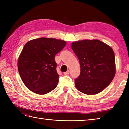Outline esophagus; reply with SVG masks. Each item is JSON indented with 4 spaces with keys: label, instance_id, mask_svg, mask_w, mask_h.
<instances>
[{
    "label": "esophagus",
    "instance_id": "1",
    "mask_svg": "<svg viewBox=\"0 0 129 129\" xmlns=\"http://www.w3.org/2000/svg\"><path fill=\"white\" fill-rule=\"evenodd\" d=\"M69 73H70V71H69V70H68L66 72H64V74L65 75H67L69 74Z\"/></svg>",
    "mask_w": 129,
    "mask_h": 129
}]
</instances>
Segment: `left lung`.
Here are the masks:
<instances>
[{
  "instance_id": "1",
  "label": "left lung",
  "mask_w": 129,
  "mask_h": 129,
  "mask_svg": "<svg viewBox=\"0 0 129 129\" xmlns=\"http://www.w3.org/2000/svg\"><path fill=\"white\" fill-rule=\"evenodd\" d=\"M72 48L81 68L80 74L75 80L76 89L89 95L102 91L116 73L113 49L97 39L76 41L72 43Z\"/></svg>"
}]
</instances>
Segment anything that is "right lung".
Segmentation results:
<instances>
[{
    "label": "right lung",
    "mask_w": 129,
    "mask_h": 129,
    "mask_svg": "<svg viewBox=\"0 0 129 129\" xmlns=\"http://www.w3.org/2000/svg\"><path fill=\"white\" fill-rule=\"evenodd\" d=\"M64 40L41 38L27 42L18 60L23 83L35 94H46L57 86L59 76L55 56L66 45Z\"/></svg>",
    "instance_id": "obj_1"
}]
</instances>
